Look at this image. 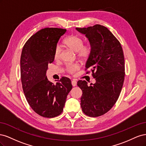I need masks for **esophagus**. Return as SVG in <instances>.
Masks as SVG:
<instances>
[{
	"label": "esophagus",
	"mask_w": 146,
	"mask_h": 146,
	"mask_svg": "<svg viewBox=\"0 0 146 146\" xmlns=\"http://www.w3.org/2000/svg\"><path fill=\"white\" fill-rule=\"evenodd\" d=\"M72 85L73 86H76V85H77V82L75 80H73L72 81Z\"/></svg>",
	"instance_id": "34e87169"
}]
</instances>
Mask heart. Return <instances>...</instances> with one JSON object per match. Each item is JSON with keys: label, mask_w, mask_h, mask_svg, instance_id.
<instances>
[{"label": "heart", "mask_w": 146, "mask_h": 146, "mask_svg": "<svg viewBox=\"0 0 146 146\" xmlns=\"http://www.w3.org/2000/svg\"><path fill=\"white\" fill-rule=\"evenodd\" d=\"M84 41L82 37L78 35H70L66 38L64 40V44L66 47L70 49L77 52L78 58L82 60H86L90 56L91 53L92 48L90 43L83 44ZM61 49L59 46H57L54 51V58L55 60H58L60 56ZM80 66L78 64L75 63L72 64L68 65L66 67V71L68 73L73 74L76 72Z\"/></svg>", "instance_id": "1"}]
</instances>
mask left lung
I'll list each match as a JSON object with an SVG mask.
<instances>
[{"label": "left lung", "instance_id": "1", "mask_svg": "<svg viewBox=\"0 0 146 146\" xmlns=\"http://www.w3.org/2000/svg\"><path fill=\"white\" fill-rule=\"evenodd\" d=\"M76 30L85 35L91 46L85 67L91 70L96 80L90 86L85 80L78 81L77 85L83 92L81 107L88 116H100L113 107L121 93L125 77L122 48L117 38L103 25L96 24Z\"/></svg>", "mask_w": 146, "mask_h": 146}]
</instances>
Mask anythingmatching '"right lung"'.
I'll use <instances>...</instances> for the list:
<instances>
[{"label":"right lung","mask_w":146,"mask_h":146,"mask_svg":"<svg viewBox=\"0 0 146 146\" xmlns=\"http://www.w3.org/2000/svg\"><path fill=\"white\" fill-rule=\"evenodd\" d=\"M66 29L45 28L31 36L22 51L21 77L25 98L33 111L42 117H54L63 112L71 81L63 77L54 84L48 80V64L54 61V51Z\"/></svg>","instance_id":"obj_1"}]
</instances>
